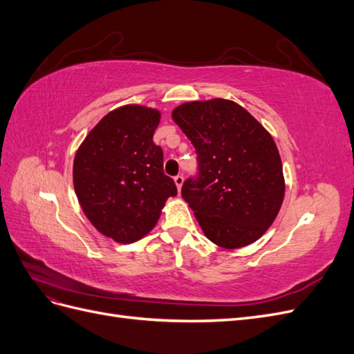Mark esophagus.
<instances>
[{"label": "esophagus", "mask_w": 354, "mask_h": 354, "mask_svg": "<svg viewBox=\"0 0 354 354\" xmlns=\"http://www.w3.org/2000/svg\"><path fill=\"white\" fill-rule=\"evenodd\" d=\"M174 181H176V186H177V189L180 190L181 189V186H183V181H185V177L181 176V174H177L176 177H174Z\"/></svg>", "instance_id": "esophagus-1"}]
</instances>
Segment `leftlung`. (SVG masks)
<instances>
[{
  "instance_id": "left-lung-1",
  "label": "left lung",
  "mask_w": 354,
  "mask_h": 354,
  "mask_svg": "<svg viewBox=\"0 0 354 354\" xmlns=\"http://www.w3.org/2000/svg\"><path fill=\"white\" fill-rule=\"evenodd\" d=\"M196 152L181 196L205 236L227 250L259 239L281 209L285 181L272 136L238 103L189 102L173 111Z\"/></svg>"
}]
</instances>
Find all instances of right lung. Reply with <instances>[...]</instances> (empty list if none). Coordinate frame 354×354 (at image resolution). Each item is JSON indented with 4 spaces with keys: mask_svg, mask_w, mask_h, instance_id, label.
Here are the masks:
<instances>
[{
    "mask_svg": "<svg viewBox=\"0 0 354 354\" xmlns=\"http://www.w3.org/2000/svg\"><path fill=\"white\" fill-rule=\"evenodd\" d=\"M160 113L127 104L102 118L73 160V187L93 226L120 243L151 232L174 180L164 174V152L153 143Z\"/></svg>",
    "mask_w": 354,
    "mask_h": 354,
    "instance_id": "1",
    "label": "right lung"
}]
</instances>
